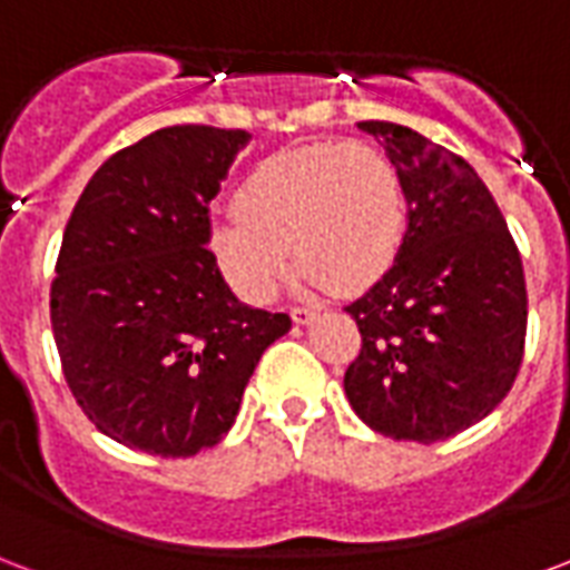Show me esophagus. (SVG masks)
Segmentation results:
<instances>
[{
	"instance_id": "obj_1",
	"label": "esophagus",
	"mask_w": 570,
	"mask_h": 570,
	"mask_svg": "<svg viewBox=\"0 0 570 570\" xmlns=\"http://www.w3.org/2000/svg\"><path fill=\"white\" fill-rule=\"evenodd\" d=\"M315 318H318V309H315V306H294V309H291V321H294V324H312Z\"/></svg>"
}]
</instances>
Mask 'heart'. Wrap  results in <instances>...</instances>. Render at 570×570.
Returning <instances> with one entry per match:
<instances>
[{"instance_id": "obj_1", "label": "heart", "mask_w": 570, "mask_h": 570, "mask_svg": "<svg viewBox=\"0 0 570 570\" xmlns=\"http://www.w3.org/2000/svg\"><path fill=\"white\" fill-rule=\"evenodd\" d=\"M234 216L209 228V252L230 288L264 303L288 276L291 255L333 291L370 288L400 255L409 198L382 149L318 140L252 168L234 191Z\"/></svg>"}]
</instances>
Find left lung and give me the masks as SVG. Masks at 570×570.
Listing matches in <instances>:
<instances>
[{
	"instance_id": "obj_1",
	"label": "left lung",
	"mask_w": 570,
	"mask_h": 570,
	"mask_svg": "<svg viewBox=\"0 0 570 570\" xmlns=\"http://www.w3.org/2000/svg\"><path fill=\"white\" fill-rule=\"evenodd\" d=\"M357 126L400 170L409 230L393 267L345 306L363 340L345 396L393 442H444L513 387L529 315L523 261L465 158L396 122Z\"/></svg>"
}]
</instances>
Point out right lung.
Masks as SVG:
<instances>
[{
	"mask_svg": "<svg viewBox=\"0 0 570 570\" xmlns=\"http://www.w3.org/2000/svg\"><path fill=\"white\" fill-rule=\"evenodd\" d=\"M243 128L170 126L119 149L71 209L50 285L66 382L98 430L156 456H195L237 421L285 312L234 297L207 249L209 200Z\"/></svg>",
	"mask_w": 570,
	"mask_h": 570,
	"instance_id": "add662e5",
	"label": "right lung"
}]
</instances>
